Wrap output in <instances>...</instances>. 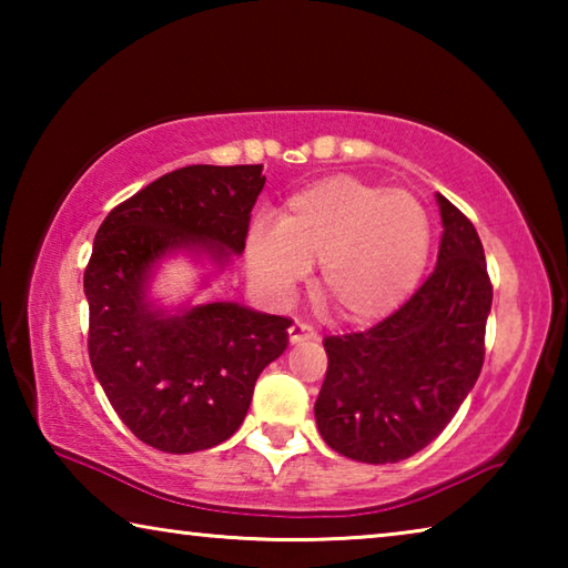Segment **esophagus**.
I'll use <instances>...</instances> for the list:
<instances>
[{
    "label": "esophagus",
    "instance_id": "obj_1",
    "mask_svg": "<svg viewBox=\"0 0 568 568\" xmlns=\"http://www.w3.org/2000/svg\"><path fill=\"white\" fill-rule=\"evenodd\" d=\"M287 335H291V343H303V341L318 338V333L313 331V325L301 323V321H295L291 328H287Z\"/></svg>",
    "mask_w": 568,
    "mask_h": 568
}]
</instances>
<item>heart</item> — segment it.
I'll use <instances>...</instances> for the list:
<instances>
[{
  "label": "heart",
  "instance_id": "heart-1",
  "mask_svg": "<svg viewBox=\"0 0 568 568\" xmlns=\"http://www.w3.org/2000/svg\"><path fill=\"white\" fill-rule=\"evenodd\" d=\"M428 247V215L416 197L333 175L293 192L275 230L250 233L247 267L267 293L287 297L318 263L321 301L345 323H373L416 291Z\"/></svg>",
  "mask_w": 568,
  "mask_h": 568
}]
</instances>
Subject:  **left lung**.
<instances>
[{"label": "left lung", "mask_w": 568, "mask_h": 568, "mask_svg": "<svg viewBox=\"0 0 568 568\" xmlns=\"http://www.w3.org/2000/svg\"><path fill=\"white\" fill-rule=\"evenodd\" d=\"M436 200V271L386 321L323 341L328 371L315 423L345 458L398 464L418 454L456 416L484 365L494 301L484 245L456 205Z\"/></svg>", "instance_id": "left-lung-1"}]
</instances>
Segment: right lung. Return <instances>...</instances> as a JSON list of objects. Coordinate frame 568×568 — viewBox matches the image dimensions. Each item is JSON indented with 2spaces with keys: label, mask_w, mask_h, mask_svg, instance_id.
<instances>
[{
  "label": "right lung",
  "mask_w": 568,
  "mask_h": 568,
  "mask_svg": "<svg viewBox=\"0 0 568 568\" xmlns=\"http://www.w3.org/2000/svg\"><path fill=\"white\" fill-rule=\"evenodd\" d=\"M263 165H190L158 178L104 217L84 271L90 363L104 396L142 444L192 454L245 420L255 381L283 355L291 318L240 303L168 315L148 283L175 250L217 267L245 250Z\"/></svg>",
  "instance_id": "1"
}]
</instances>
